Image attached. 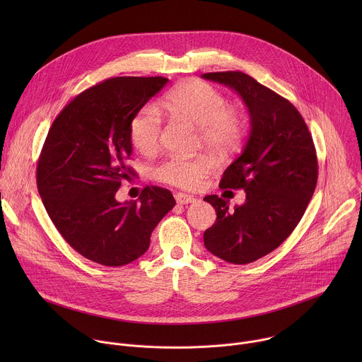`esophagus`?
Listing matches in <instances>:
<instances>
[{
    "label": "esophagus",
    "instance_id": "34e87169",
    "mask_svg": "<svg viewBox=\"0 0 362 362\" xmlns=\"http://www.w3.org/2000/svg\"><path fill=\"white\" fill-rule=\"evenodd\" d=\"M175 199H176V202L180 203V204H189V203H194V202H196V199H194L193 196L186 194V193H182V192L176 193V194H175Z\"/></svg>",
    "mask_w": 362,
    "mask_h": 362
}]
</instances>
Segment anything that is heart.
<instances>
[{
    "mask_svg": "<svg viewBox=\"0 0 362 362\" xmlns=\"http://www.w3.org/2000/svg\"><path fill=\"white\" fill-rule=\"evenodd\" d=\"M163 106L180 120L199 129L200 140L212 148L225 150L238 143L243 132V117L235 107L228 106L225 95L214 86L190 80L173 88ZM163 119L156 106L147 105L130 123V140L136 150L151 154L160 146ZM214 168L208 158L173 156L154 169V177L160 182L185 189L196 187Z\"/></svg>",
    "mask_w": 362,
    "mask_h": 362,
    "instance_id": "1",
    "label": "heart"
}]
</instances>
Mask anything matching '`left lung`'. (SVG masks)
Returning a JSON list of instances; mask_svg holds the SVG:
<instances>
[{"label": "left lung", "mask_w": 362, "mask_h": 362, "mask_svg": "<svg viewBox=\"0 0 362 362\" xmlns=\"http://www.w3.org/2000/svg\"><path fill=\"white\" fill-rule=\"evenodd\" d=\"M235 90L247 107L250 133L239 158L223 172L221 189H243L245 203L209 194L216 222L204 230L206 249L245 265L275 250L296 228L318 180L317 150L292 103L242 71L202 74Z\"/></svg>", "instance_id": "obj_1"}]
</instances>
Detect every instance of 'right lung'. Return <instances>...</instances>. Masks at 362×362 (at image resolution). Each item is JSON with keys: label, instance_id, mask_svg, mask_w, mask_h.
<instances>
[{"label": "right lung", "instance_id": "right-lung-1", "mask_svg": "<svg viewBox=\"0 0 362 362\" xmlns=\"http://www.w3.org/2000/svg\"><path fill=\"white\" fill-rule=\"evenodd\" d=\"M169 80L115 77L73 98L51 124L37 163L44 208L64 240L87 259L123 267L140 257L150 235L176 204L170 190L146 186L139 200L117 202L136 172L130 123Z\"/></svg>", "mask_w": 362, "mask_h": 362}]
</instances>
